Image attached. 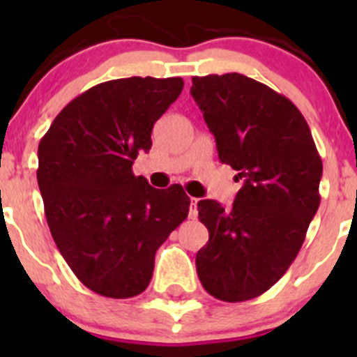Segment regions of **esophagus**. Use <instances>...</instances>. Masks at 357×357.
Returning a JSON list of instances; mask_svg holds the SVG:
<instances>
[{
	"mask_svg": "<svg viewBox=\"0 0 357 357\" xmlns=\"http://www.w3.org/2000/svg\"><path fill=\"white\" fill-rule=\"evenodd\" d=\"M197 202H199V199H190V212H188V215L192 219H195L197 215H199V211H197Z\"/></svg>",
	"mask_w": 357,
	"mask_h": 357,
	"instance_id": "obj_1",
	"label": "esophagus"
}]
</instances>
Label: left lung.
Wrapping results in <instances>:
<instances>
[{
  "instance_id": "left-lung-1",
  "label": "left lung",
  "mask_w": 357,
  "mask_h": 357,
  "mask_svg": "<svg viewBox=\"0 0 357 357\" xmlns=\"http://www.w3.org/2000/svg\"><path fill=\"white\" fill-rule=\"evenodd\" d=\"M192 82L219 160L243 179L231 208L199 202L208 242L197 273L215 298L243 302L271 289L297 257L321 200V157L304 115L269 86L236 72Z\"/></svg>"
}]
</instances>
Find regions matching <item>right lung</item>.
I'll use <instances>...</instances> for the list:
<instances>
[{
    "mask_svg": "<svg viewBox=\"0 0 357 357\" xmlns=\"http://www.w3.org/2000/svg\"><path fill=\"white\" fill-rule=\"evenodd\" d=\"M181 77L102 82L60 112L38 149L50 231L79 282L128 298L152 280L155 252L186 219L183 186L157 190L132 174L152 129L181 93Z\"/></svg>",
    "mask_w": 357,
    "mask_h": 357,
    "instance_id": "1",
    "label": "right lung"
}]
</instances>
